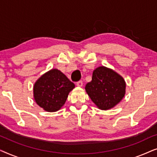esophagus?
I'll use <instances>...</instances> for the list:
<instances>
[{
  "mask_svg": "<svg viewBox=\"0 0 157 157\" xmlns=\"http://www.w3.org/2000/svg\"><path fill=\"white\" fill-rule=\"evenodd\" d=\"M76 86L78 87H81L83 86V81H78V82H76Z\"/></svg>",
  "mask_w": 157,
  "mask_h": 157,
  "instance_id": "34e87169",
  "label": "esophagus"
}]
</instances>
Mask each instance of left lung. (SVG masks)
<instances>
[{
	"label": "left lung",
	"instance_id": "8db88e82",
	"mask_svg": "<svg viewBox=\"0 0 157 157\" xmlns=\"http://www.w3.org/2000/svg\"><path fill=\"white\" fill-rule=\"evenodd\" d=\"M86 91L98 109L108 110L122 100L126 83L117 72L105 66L94 71L92 80L86 85Z\"/></svg>",
	"mask_w": 157,
	"mask_h": 157
}]
</instances>
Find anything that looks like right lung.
<instances>
[{"mask_svg": "<svg viewBox=\"0 0 157 157\" xmlns=\"http://www.w3.org/2000/svg\"><path fill=\"white\" fill-rule=\"evenodd\" d=\"M74 87V83L61 71L53 68L36 81L33 86L34 99L45 111L54 112L63 106Z\"/></svg>", "mask_w": 157, "mask_h": 157, "instance_id": "right-lung-1", "label": "right lung"}]
</instances>
